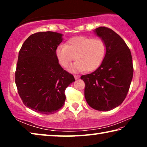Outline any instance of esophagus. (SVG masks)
<instances>
[{"label":"esophagus","mask_w":147,"mask_h":147,"mask_svg":"<svg viewBox=\"0 0 147 147\" xmlns=\"http://www.w3.org/2000/svg\"><path fill=\"white\" fill-rule=\"evenodd\" d=\"M74 78H75L76 80L80 78V76L79 75H74Z\"/></svg>","instance_id":"esophagus-1"}]
</instances>
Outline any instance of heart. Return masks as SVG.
<instances>
[{"instance_id": "heart-1", "label": "heart", "mask_w": 147, "mask_h": 147, "mask_svg": "<svg viewBox=\"0 0 147 147\" xmlns=\"http://www.w3.org/2000/svg\"><path fill=\"white\" fill-rule=\"evenodd\" d=\"M106 53L107 45L103 39L86 36L71 38L56 51L57 59L63 67H67L75 59H78L71 67V71L95 70L102 63Z\"/></svg>"}]
</instances>
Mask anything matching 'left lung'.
<instances>
[{
    "label": "left lung",
    "mask_w": 147,
    "mask_h": 147,
    "mask_svg": "<svg viewBox=\"0 0 147 147\" xmlns=\"http://www.w3.org/2000/svg\"><path fill=\"white\" fill-rule=\"evenodd\" d=\"M95 34L106 42L107 53L100 67L81 76L85 82L87 102L98 111H109L119 106L127 95L132 80V57L121 36L105 26L96 28Z\"/></svg>",
    "instance_id": "8db88e82"
}]
</instances>
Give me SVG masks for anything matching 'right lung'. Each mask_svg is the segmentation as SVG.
Segmentation results:
<instances>
[{
  "mask_svg": "<svg viewBox=\"0 0 147 147\" xmlns=\"http://www.w3.org/2000/svg\"><path fill=\"white\" fill-rule=\"evenodd\" d=\"M62 39L57 32H38L30 36L19 51L15 79L17 91L24 105L36 112H57L65 103V89L75 81L57 59L56 51Z\"/></svg>",
  "mask_w": 147,
  "mask_h": 147,
  "instance_id": "add662e5",
  "label": "right lung"
}]
</instances>
